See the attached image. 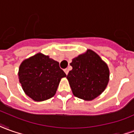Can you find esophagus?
<instances>
[{
    "mask_svg": "<svg viewBox=\"0 0 134 134\" xmlns=\"http://www.w3.org/2000/svg\"><path fill=\"white\" fill-rule=\"evenodd\" d=\"M64 72H65L66 75H67V74H68V72H69V69H68V68L65 69V70H64Z\"/></svg>",
    "mask_w": 134,
    "mask_h": 134,
    "instance_id": "1",
    "label": "esophagus"
}]
</instances>
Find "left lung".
Returning <instances> with one entry per match:
<instances>
[{
  "instance_id": "left-lung-1",
  "label": "left lung",
  "mask_w": 134,
  "mask_h": 134,
  "mask_svg": "<svg viewBox=\"0 0 134 134\" xmlns=\"http://www.w3.org/2000/svg\"><path fill=\"white\" fill-rule=\"evenodd\" d=\"M72 70L67 74L75 97L92 100L105 90L109 83V70L106 64L94 52L88 50L72 59Z\"/></svg>"
}]
</instances>
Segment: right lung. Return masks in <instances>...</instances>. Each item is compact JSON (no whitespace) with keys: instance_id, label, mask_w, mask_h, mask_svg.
<instances>
[{"instance_id":"right-lung-1","label":"right lung","mask_w":134,"mask_h":134,"mask_svg":"<svg viewBox=\"0 0 134 134\" xmlns=\"http://www.w3.org/2000/svg\"><path fill=\"white\" fill-rule=\"evenodd\" d=\"M18 75L23 91L35 101L53 97L61 79L67 76L59 62L42 53L23 61Z\"/></svg>"}]
</instances>
